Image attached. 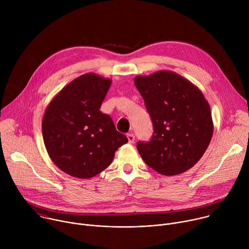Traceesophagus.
Returning a JSON list of instances; mask_svg holds the SVG:
<instances>
[{"instance_id": "34e87169", "label": "esophagus", "mask_w": 249, "mask_h": 249, "mask_svg": "<svg viewBox=\"0 0 249 249\" xmlns=\"http://www.w3.org/2000/svg\"><path fill=\"white\" fill-rule=\"evenodd\" d=\"M127 138H128V142L130 144H133L134 143V140H135V136L133 133H129L127 134Z\"/></svg>"}]
</instances>
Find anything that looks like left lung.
<instances>
[{
    "mask_svg": "<svg viewBox=\"0 0 249 249\" xmlns=\"http://www.w3.org/2000/svg\"><path fill=\"white\" fill-rule=\"evenodd\" d=\"M134 83L154 125L151 141L138 142L140 156L160 174L185 172L202 158L213 136L208 101L196 86L170 71L138 76Z\"/></svg>",
    "mask_w": 249,
    "mask_h": 249,
    "instance_id": "8db88e82",
    "label": "left lung"
}]
</instances>
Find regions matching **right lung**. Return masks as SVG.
<instances>
[{
	"label": "right lung",
	"mask_w": 249,
	"mask_h": 249,
	"mask_svg": "<svg viewBox=\"0 0 249 249\" xmlns=\"http://www.w3.org/2000/svg\"><path fill=\"white\" fill-rule=\"evenodd\" d=\"M110 79L89 73L68 84L51 100L42 119L44 145L52 161L77 178L107 167L128 139L99 109Z\"/></svg>",
	"instance_id": "1"
}]
</instances>
